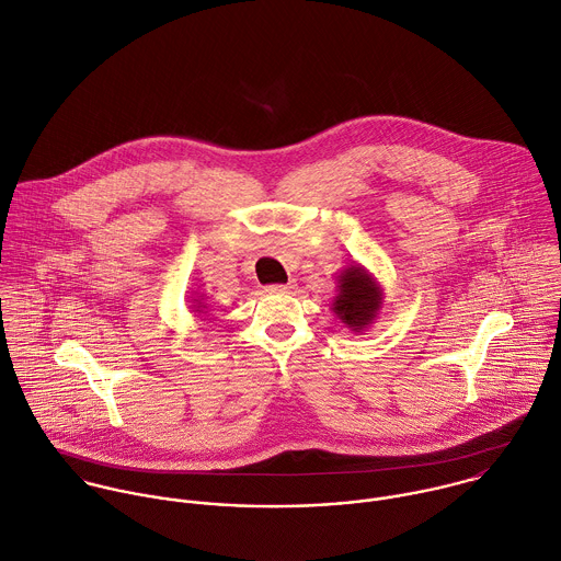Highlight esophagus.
<instances>
[{
  "label": "esophagus",
  "mask_w": 561,
  "mask_h": 561,
  "mask_svg": "<svg viewBox=\"0 0 561 561\" xmlns=\"http://www.w3.org/2000/svg\"><path fill=\"white\" fill-rule=\"evenodd\" d=\"M295 282H288V284H273V286H266V293H290L295 290Z\"/></svg>",
  "instance_id": "esophagus-1"
}]
</instances>
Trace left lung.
Instances as JSON below:
<instances>
[{
  "mask_svg": "<svg viewBox=\"0 0 561 561\" xmlns=\"http://www.w3.org/2000/svg\"><path fill=\"white\" fill-rule=\"evenodd\" d=\"M382 308L380 284L360 266H350L339 275L334 314L354 332L367 330Z\"/></svg>",
  "mask_w": 561,
  "mask_h": 561,
  "instance_id": "8db88e82",
  "label": "left lung"
}]
</instances>
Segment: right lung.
Returning <instances> with one entry per match:
<instances>
[{
    "mask_svg": "<svg viewBox=\"0 0 561 561\" xmlns=\"http://www.w3.org/2000/svg\"><path fill=\"white\" fill-rule=\"evenodd\" d=\"M194 301H196V304H198V306H196V308H198V310H194V312H203V310H205V308H207V306H203V304H201V301H198V299H194Z\"/></svg>",
    "mask_w": 561,
    "mask_h": 561,
    "instance_id": "obj_1",
    "label": "right lung"
}]
</instances>
